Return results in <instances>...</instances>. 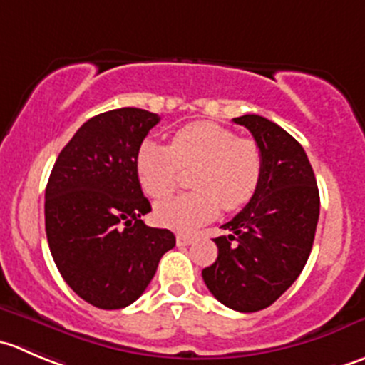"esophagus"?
<instances>
[{"mask_svg": "<svg viewBox=\"0 0 365 365\" xmlns=\"http://www.w3.org/2000/svg\"><path fill=\"white\" fill-rule=\"evenodd\" d=\"M194 240L192 235H189V233H178L176 235V242H178V246H187V244H190Z\"/></svg>", "mask_w": 365, "mask_h": 365, "instance_id": "obj_1", "label": "esophagus"}]
</instances>
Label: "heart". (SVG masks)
I'll return each instance as SVG.
<instances>
[{
	"label": "heart",
	"instance_id": "obj_1",
	"mask_svg": "<svg viewBox=\"0 0 365 365\" xmlns=\"http://www.w3.org/2000/svg\"><path fill=\"white\" fill-rule=\"evenodd\" d=\"M190 183L196 190L164 201L155 208L160 225L192 230L217 215L219 208L237 212L260 189L264 160L250 139L212 121H196L173 133L168 144L144 140L135 155L140 187L153 200H165L178 185L180 168H194Z\"/></svg>",
	"mask_w": 365,
	"mask_h": 365
}]
</instances>
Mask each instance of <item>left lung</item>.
<instances>
[{
	"label": "left lung",
	"instance_id": "8db88e82",
	"mask_svg": "<svg viewBox=\"0 0 365 365\" xmlns=\"http://www.w3.org/2000/svg\"><path fill=\"white\" fill-rule=\"evenodd\" d=\"M233 123L260 148L264 176L257 196L215 237L217 258L203 280L217 302L258 312L277 302L302 274L319 219V190L302 144L277 123L246 114Z\"/></svg>",
	"mask_w": 365,
	"mask_h": 365
}]
</instances>
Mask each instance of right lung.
<instances>
[{"label": "right lung", "instance_id": "1", "mask_svg": "<svg viewBox=\"0 0 365 365\" xmlns=\"http://www.w3.org/2000/svg\"><path fill=\"white\" fill-rule=\"evenodd\" d=\"M160 121L143 108L88 119L56 158L46 187V235L66 284L91 305L125 309L140 298L175 233L144 225L151 212L135 173L144 137Z\"/></svg>", "mask_w": 365, "mask_h": 365}]
</instances>
